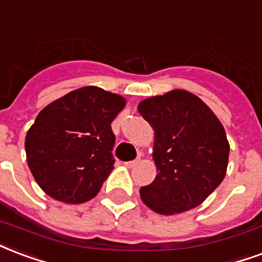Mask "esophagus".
<instances>
[{
  "mask_svg": "<svg viewBox=\"0 0 262 262\" xmlns=\"http://www.w3.org/2000/svg\"><path fill=\"white\" fill-rule=\"evenodd\" d=\"M139 162H140V158H136V160H133V161H127V162H125L123 165H125L126 168H135Z\"/></svg>",
  "mask_w": 262,
  "mask_h": 262,
  "instance_id": "34e87169",
  "label": "esophagus"
}]
</instances>
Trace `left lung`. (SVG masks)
Returning <instances> with one entry per match:
<instances>
[{
	"label": "left lung",
	"mask_w": 262,
	"mask_h": 262,
	"mask_svg": "<svg viewBox=\"0 0 262 262\" xmlns=\"http://www.w3.org/2000/svg\"><path fill=\"white\" fill-rule=\"evenodd\" d=\"M137 111L154 129V182L140 189L143 203L157 214L195 208L221 185L229 141L220 119L203 100L170 90L140 101Z\"/></svg>",
	"instance_id": "obj_1"
}]
</instances>
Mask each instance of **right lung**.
<instances>
[{"label": "right lung", "instance_id": "1", "mask_svg": "<svg viewBox=\"0 0 262 262\" xmlns=\"http://www.w3.org/2000/svg\"><path fill=\"white\" fill-rule=\"evenodd\" d=\"M119 94L76 89L42 108L25 140L26 160L41 190L54 200H92L114 169L111 123L125 108Z\"/></svg>", "mask_w": 262, "mask_h": 262}]
</instances>
